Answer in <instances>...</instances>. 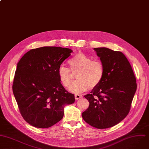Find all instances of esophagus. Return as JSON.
Listing matches in <instances>:
<instances>
[{"mask_svg": "<svg viewBox=\"0 0 149 149\" xmlns=\"http://www.w3.org/2000/svg\"><path fill=\"white\" fill-rule=\"evenodd\" d=\"M74 97H75V99H76V100H78V99L81 98L82 97V95L76 94L74 95Z\"/></svg>", "mask_w": 149, "mask_h": 149, "instance_id": "1", "label": "esophagus"}]
</instances>
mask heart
Here are the masks:
<instances>
[{
    "label": "heart",
    "mask_w": 149,
    "mask_h": 149,
    "mask_svg": "<svg viewBox=\"0 0 149 149\" xmlns=\"http://www.w3.org/2000/svg\"><path fill=\"white\" fill-rule=\"evenodd\" d=\"M70 70L76 72V81L72 82V74L68 68L61 64L58 68V77L63 86L68 88L70 92L82 93L89 88L93 89L97 86L102 81L104 74V67L100 60L92 58L83 53H79L68 61Z\"/></svg>",
    "instance_id": "1"
}]
</instances>
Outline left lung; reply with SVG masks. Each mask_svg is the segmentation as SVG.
I'll list each match as a JSON object with an SVG mask.
<instances>
[{
    "instance_id": "obj_1",
    "label": "left lung",
    "mask_w": 149,
    "mask_h": 149,
    "mask_svg": "<svg viewBox=\"0 0 149 149\" xmlns=\"http://www.w3.org/2000/svg\"><path fill=\"white\" fill-rule=\"evenodd\" d=\"M94 49L104 67L101 83L84 97L89 106L84 120L98 129L110 128L128 115L136 90V79L127 57L107 48Z\"/></svg>"
}]
</instances>
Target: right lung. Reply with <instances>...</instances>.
<instances>
[{
    "label": "right lung",
    "mask_w": 149,
    "mask_h": 149,
    "mask_svg": "<svg viewBox=\"0 0 149 149\" xmlns=\"http://www.w3.org/2000/svg\"><path fill=\"white\" fill-rule=\"evenodd\" d=\"M73 51L43 47L26 53L17 65L13 91L20 113L33 127L49 128L61 120L65 106L74 102L57 73Z\"/></svg>",
    "instance_id": "right-lung-1"
}]
</instances>
